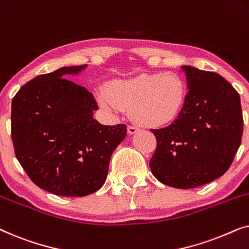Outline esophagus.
I'll return each instance as SVG.
<instances>
[{"instance_id":"34e87169","label":"esophagus","mask_w":249,"mask_h":249,"mask_svg":"<svg viewBox=\"0 0 249 249\" xmlns=\"http://www.w3.org/2000/svg\"><path fill=\"white\" fill-rule=\"evenodd\" d=\"M128 134L129 135H134L136 132L139 131V129L137 127H135V125H128Z\"/></svg>"}]
</instances>
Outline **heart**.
Here are the masks:
<instances>
[{
  "mask_svg": "<svg viewBox=\"0 0 249 249\" xmlns=\"http://www.w3.org/2000/svg\"><path fill=\"white\" fill-rule=\"evenodd\" d=\"M187 88L176 72L145 73L131 79L115 80L108 89L96 91L98 103L112 114L131 111L136 122L160 127L175 121L185 107Z\"/></svg>",
  "mask_w": 249,
  "mask_h": 249,
  "instance_id": "1",
  "label": "heart"
}]
</instances>
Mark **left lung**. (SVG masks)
I'll list each match as a JSON object with an SVG mask.
<instances>
[{
    "label": "left lung",
    "mask_w": 249,
    "mask_h": 249,
    "mask_svg": "<svg viewBox=\"0 0 249 249\" xmlns=\"http://www.w3.org/2000/svg\"><path fill=\"white\" fill-rule=\"evenodd\" d=\"M188 93L179 117L152 129L156 149L149 161L159 181L179 189L195 188L223 176L243 136L238 91L219 73L183 66Z\"/></svg>",
    "instance_id": "left-lung-1"
}]
</instances>
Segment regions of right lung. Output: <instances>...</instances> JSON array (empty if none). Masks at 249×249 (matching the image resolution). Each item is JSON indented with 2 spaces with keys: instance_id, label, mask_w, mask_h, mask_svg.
<instances>
[{
  "instance_id": "add662e5",
  "label": "right lung",
  "mask_w": 249,
  "mask_h": 249,
  "mask_svg": "<svg viewBox=\"0 0 249 249\" xmlns=\"http://www.w3.org/2000/svg\"><path fill=\"white\" fill-rule=\"evenodd\" d=\"M86 66L39 74L12 100L11 136L17 159L30 180L54 195L83 197L104 185L112 153L125 124L93 119L98 105L86 88L64 79Z\"/></svg>"
}]
</instances>
